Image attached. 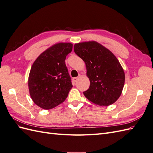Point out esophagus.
<instances>
[{
	"instance_id": "esophagus-1",
	"label": "esophagus",
	"mask_w": 153,
	"mask_h": 153,
	"mask_svg": "<svg viewBox=\"0 0 153 153\" xmlns=\"http://www.w3.org/2000/svg\"><path fill=\"white\" fill-rule=\"evenodd\" d=\"M77 79H78V77H74V78H73V81L74 82H76Z\"/></svg>"
}]
</instances>
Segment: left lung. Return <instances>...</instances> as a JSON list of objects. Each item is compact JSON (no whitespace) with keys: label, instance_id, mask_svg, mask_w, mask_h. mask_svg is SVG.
<instances>
[{"label":"left lung","instance_id":"obj_1","mask_svg":"<svg viewBox=\"0 0 153 153\" xmlns=\"http://www.w3.org/2000/svg\"><path fill=\"white\" fill-rule=\"evenodd\" d=\"M74 52L85 62L90 80L84 96L100 106L115 103L122 93L125 80L124 70L116 57L96 41L75 44Z\"/></svg>","mask_w":153,"mask_h":153}]
</instances>
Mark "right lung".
Segmentation results:
<instances>
[{
  "label": "right lung",
  "instance_id": "obj_1",
  "mask_svg": "<svg viewBox=\"0 0 153 153\" xmlns=\"http://www.w3.org/2000/svg\"><path fill=\"white\" fill-rule=\"evenodd\" d=\"M73 45L59 43L45 50L32 64L29 76L30 95L34 103L45 110L64 102L73 87L65 64Z\"/></svg>",
  "mask_w": 153,
  "mask_h": 153
}]
</instances>
